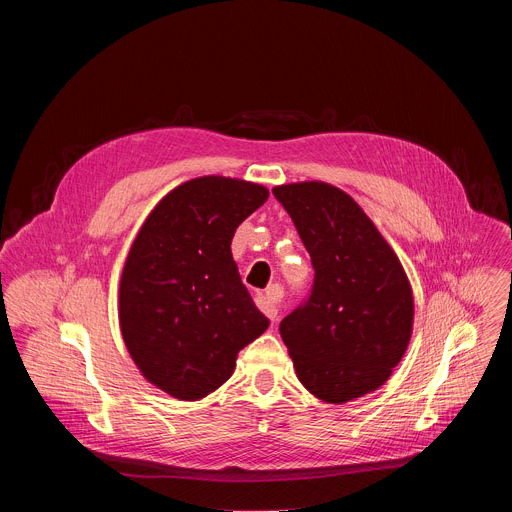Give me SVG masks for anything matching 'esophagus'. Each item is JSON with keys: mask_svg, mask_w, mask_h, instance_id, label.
<instances>
[{"mask_svg": "<svg viewBox=\"0 0 512 512\" xmlns=\"http://www.w3.org/2000/svg\"><path fill=\"white\" fill-rule=\"evenodd\" d=\"M281 296V289H279V285H273V287H269L267 291H261V294H257V306L261 308V312L271 320V322H275V318H277V304H275V300Z\"/></svg>", "mask_w": 512, "mask_h": 512, "instance_id": "esophagus-1", "label": "esophagus"}]
</instances>
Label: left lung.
I'll return each instance as SVG.
<instances>
[{
  "mask_svg": "<svg viewBox=\"0 0 512 512\" xmlns=\"http://www.w3.org/2000/svg\"><path fill=\"white\" fill-rule=\"evenodd\" d=\"M314 265L308 302L279 324L300 383L334 405L377 391L413 334V289L387 239L344 190L320 182L273 188Z\"/></svg>",
  "mask_w": 512,
  "mask_h": 512,
  "instance_id": "8db88e82",
  "label": "left lung"
}]
</instances>
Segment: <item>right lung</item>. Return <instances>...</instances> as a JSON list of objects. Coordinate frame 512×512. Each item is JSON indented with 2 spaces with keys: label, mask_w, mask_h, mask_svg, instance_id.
<instances>
[{
  "label": "right lung",
  "mask_w": 512,
  "mask_h": 512,
  "mask_svg": "<svg viewBox=\"0 0 512 512\" xmlns=\"http://www.w3.org/2000/svg\"><path fill=\"white\" fill-rule=\"evenodd\" d=\"M269 190L200 176L170 190L145 218L119 281V328L141 377L180 401L225 385L237 354L269 320L241 281L231 241Z\"/></svg>",
  "instance_id": "right-lung-1"
}]
</instances>
